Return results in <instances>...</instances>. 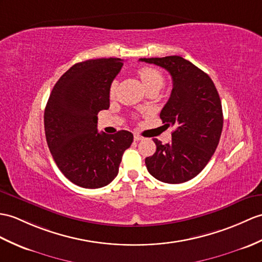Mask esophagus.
I'll return each instance as SVG.
<instances>
[{
	"mask_svg": "<svg viewBox=\"0 0 262 262\" xmlns=\"http://www.w3.org/2000/svg\"><path fill=\"white\" fill-rule=\"evenodd\" d=\"M134 139H135V141H142L143 137L141 135H138V134H135V135H134Z\"/></svg>",
	"mask_w": 262,
	"mask_h": 262,
	"instance_id": "obj_1",
	"label": "esophagus"
}]
</instances>
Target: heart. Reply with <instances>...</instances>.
<instances>
[{"label":"heart","mask_w":262,"mask_h":262,"mask_svg":"<svg viewBox=\"0 0 262 262\" xmlns=\"http://www.w3.org/2000/svg\"><path fill=\"white\" fill-rule=\"evenodd\" d=\"M137 74L139 78H141V80L146 89H150V88L160 89L163 84L162 74L157 69L151 68V67H142V68H139L137 70ZM116 88H117V82L114 81L111 87L112 96H114L115 93H116Z\"/></svg>","instance_id":"b5f03b06"}]
</instances>
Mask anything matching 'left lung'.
Segmentation results:
<instances>
[{"instance_id": "8db88e82", "label": "left lung", "mask_w": 262, "mask_h": 262, "mask_svg": "<svg viewBox=\"0 0 262 262\" xmlns=\"http://www.w3.org/2000/svg\"><path fill=\"white\" fill-rule=\"evenodd\" d=\"M172 76L173 89L160 117L174 126L172 142L162 144L154 138L156 151L146 157L150 175L168 184L190 181L211 160L220 141L223 114L220 96L212 79L196 66L180 56L143 58Z\"/></svg>"}]
</instances>
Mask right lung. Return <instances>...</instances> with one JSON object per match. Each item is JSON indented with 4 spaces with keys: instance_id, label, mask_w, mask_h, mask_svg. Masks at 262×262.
Segmentation results:
<instances>
[{
    "instance_id": "obj_1",
    "label": "right lung",
    "mask_w": 262,
    "mask_h": 262,
    "mask_svg": "<svg viewBox=\"0 0 262 262\" xmlns=\"http://www.w3.org/2000/svg\"><path fill=\"white\" fill-rule=\"evenodd\" d=\"M123 60L91 59L76 63L60 77L45 111V132L51 155L72 183L99 188L116 178L133 134L98 133L97 115L109 108V94Z\"/></svg>"
}]
</instances>
